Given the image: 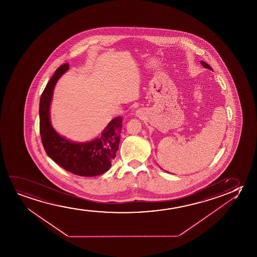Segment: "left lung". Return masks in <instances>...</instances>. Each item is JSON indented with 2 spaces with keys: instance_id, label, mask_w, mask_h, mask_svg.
<instances>
[{
  "instance_id": "1",
  "label": "left lung",
  "mask_w": 257,
  "mask_h": 257,
  "mask_svg": "<svg viewBox=\"0 0 257 257\" xmlns=\"http://www.w3.org/2000/svg\"><path fill=\"white\" fill-rule=\"evenodd\" d=\"M201 64L203 65V67H205V68H208V69H210V70H212V68H211V66H209L207 63H205L204 61H200Z\"/></svg>"
}]
</instances>
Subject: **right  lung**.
Listing matches in <instances>:
<instances>
[{"label": "right lung", "instance_id": "1", "mask_svg": "<svg viewBox=\"0 0 257 257\" xmlns=\"http://www.w3.org/2000/svg\"><path fill=\"white\" fill-rule=\"evenodd\" d=\"M68 68V63L57 68L40 97L39 131L43 147L50 158L68 172L80 176H99L110 169L116 157L123 118H113L98 138L88 142L77 143L60 136L51 124L50 104L54 86Z\"/></svg>", "mask_w": 257, "mask_h": 257}]
</instances>
